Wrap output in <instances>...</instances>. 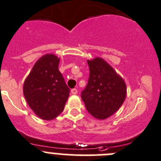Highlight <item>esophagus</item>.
Returning <instances> with one entry per match:
<instances>
[{"label": "esophagus", "mask_w": 161, "mask_h": 161, "mask_svg": "<svg viewBox=\"0 0 161 161\" xmlns=\"http://www.w3.org/2000/svg\"><path fill=\"white\" fill-rule=\"evenodd\" d=\"M71 93H72V94H77V93H78V90H77V89H72V90H71Z\"/></svg>", "instance_id": "esophagus-1"}]
</instances>
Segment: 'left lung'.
I'll return each mask as SVG.
<instances>
[{"label":"left lung","mask_w":161,"mask_h":161,"mask_svg":"<svg viewBox=\"0 0 161 161\" xmlns=\"http://www.w3.org/2000/svg\"><path fill=\"white\" fill-rule=\"evenodd\" d=\"M90 76L81 97L90 115L105 119L123 104L127 95L124 79L102 58L87 60Z\"/></svg>","instance_id":"1"}]
</instances>
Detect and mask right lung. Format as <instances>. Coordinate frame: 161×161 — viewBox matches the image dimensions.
<instances>
[{"label":"right lung","instance_id":"add662e5","mask_svg":"<svg viewBox=\"0 0 161 161\" xmlns=\"http://www.w3.org/2000/svg\"><path fill=\"white\" fill-rule=\"evenodd\" d=\"M60 59L46 54L33 67L23 84V94L34 113L45 120L58 116L64 108L70 89L59 71Z\"/></svg>","mask_w":161,"mask_h":161}]
</instances>
